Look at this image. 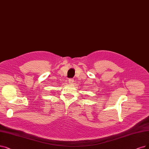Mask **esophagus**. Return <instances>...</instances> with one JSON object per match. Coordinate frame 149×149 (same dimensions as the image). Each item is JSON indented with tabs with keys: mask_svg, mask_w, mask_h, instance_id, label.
I'll return each mask as SVG.
<instances>
[{
	"mask_svg": "<svg viewBox=\"0 0 149 149\" xmlns=\"http://www.w3.org/2000/svg\"><path fill=\"white\" fill-rule=\"evenodd\" d=\"M68 81H69V83H70V84H72V83L74 82V79H69Z\"/></svg>",
	"mask_w": 149,
	"mask_h": 149,
	"instance_id": "34e87169",
	"label": "esophagus"
}]
</instances>
